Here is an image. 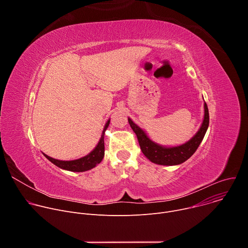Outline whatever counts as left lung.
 <instances>
[{
	"instance_id": "1",
	"label": "left lung",
	"mask_w": 248,
	"mask_h": 248,
	"mask_svg": "<svg viewBox=\"0 0 248 248\" xmlns=\"http://www.w3.org/2000/svg\"><path fill=\"white\" fill-rule=\"evenodd\" d=\"M204 120L198 132L186 144L176 147H163L151 141L145 132L137 126L130 119L128 123L137 136L138 143L142 153L153 163L164 166L179 165L189 159L200 145L209 126V111L207 104H204Z\"/></svg>"
}]
</instances>
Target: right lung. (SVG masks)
Masks as SVG:
<instances>
[{"instance_id": "1", "label": "right lung", "mask_w": 248, "mask_h": 248, "mask_svg": "<svg viewBox=\"0 0 248 248\" xmlns=\"http://www.w3.org/2000/svg\"><path fill=\"white\" fill-rule=\"evenodd\" d=\"M110 124V120L106 124L101 139L99 141L98 145L95 147V149L88 154L87 156L78 159V160H74V161H61V160H56L53 159L49 156H47L46 154H44V156L51 161L54 165H56L57 167L63 169V170H67L70 171H84V170H88L92 168H94L97 164H99L103 158H104V154H105V145H104V134L106 129L109 126Z\"/></svg>"}]
</instances>
